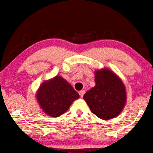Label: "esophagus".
<instances>
[{
	"instance_id": "1",
	"label": "esophagus",
	"mask_w": 153,
	"mask_h": 153,
	"mask_svg": "<svg viewBox=\"0 0 153 153\" xmlns=\"http://www.w3.org/2000/svg\"><path fill=\"white\" fill-rule=\"evenodd\" d=\"M85 93V90H81V91L79 92V94H80V96H81V97H82L84 96Z\"/></svg>"
}]
</instances>
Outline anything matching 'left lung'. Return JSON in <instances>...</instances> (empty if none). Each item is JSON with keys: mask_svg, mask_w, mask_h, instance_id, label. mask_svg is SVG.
<instances>
[{"mask_svg": "<svg viewBox=\"0 0 153 153\" xmlns=\"http://www.w3.org/2000/svg\"><path fill=\"white\" fill-rule=\"evenodd\" d=\"M96 86L87 91L83 98L92 113L104 120L121 113L126 103V87L121 79L104 68L95 72Z\"/></svg>", "mask_w": 153, "mask_h": 153, "instance_id": "1", "label": "left lung"}]
</instances>
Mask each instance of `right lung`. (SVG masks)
<instances>
[{"instance_id":"right-lung-1","label":"right lung","mask_w":153,"mask_h":153,"mask_svg":"<svg viewBox=\"0 0 153 153\" xmlns=\"http://www.w3.org/2000/svg\"><path fill=\"white\" fill-rule=\"evenodd\" d=\"M78 98L79 95L71 85L59 76L44 81L36 93L37 101L42 111L53 117L63 114Z\"/></svg>"}]
</instances>
